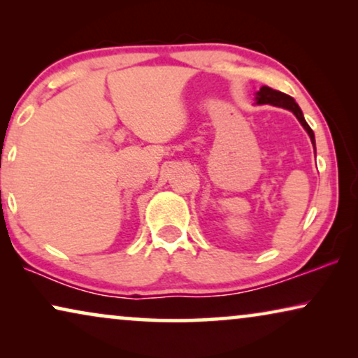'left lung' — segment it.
<instances>
[{"instance_id":"obj_1","label":"left lung","mask_w":358,"mask_h":358,"mask_svg":"<svg viewBox=\"0 0 358 358\" xmlns=\"http://www.w3.org/2000/svg\"><path fill=\"white\" fill-rule=\"evenodd\" d=\"M256 99H257V104H271V106L283 107V109L292 110L293 114L296 115V119L300 120V124L303 125V129L308 131V135H310V138H311V143H313V146H315V134H313V130L310 129V125L306 124V120H305V117H303L301 109H300V107H298V104H296L295 99H293L292 96L285 94V92L272 90V87H268V86H262L261 91L257 92Z\"/></svg>"}]
</instances>
